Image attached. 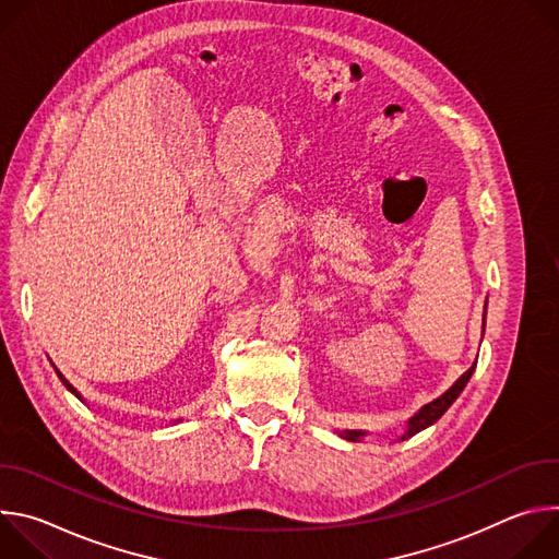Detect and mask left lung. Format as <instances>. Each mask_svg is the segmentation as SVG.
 I'll list each match as a JSON object with an SVG mask.
<instances>
[{"label":"left lung","instance_id":"left-lung-1","mask_svg":"<svg viewBox=\"0 0 559 559\" xmlns=\"http://www.w3.org/2000/svg\"><path fill=\"white\" fill-rule=\"evenodd\" d=\"M487 316V313H485ZM477 362V360H475ZM475 362H473V367L471 369H466L457 380H455V384L447 391V393H442L440 397H436L433 403H429V405H425L412 420H409V429H407V433L403 436V440L405 438H409V436H414V433H418V431H423V429H427L429 425H433L453 403H455V397L462 393V389L466 386V382H468V378H471V373H473V369H475ZM345 440H352V442H356V440H360L365 433L362 431H345V433H341Z\"/></svg>","mask_w":559,"mask_h":559}]
</instances>
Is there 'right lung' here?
Returning a JSON list of instances; mask_svg holds the SVG:
<instances>
[{
  "label": "right lung",
  "mask_w": 559,
  "mask_h": 559,
  "mask_svg": "<svg viewBox=\"0 0 559 559\" xmlns=\"http://www.w3.org/2000/svg\"><path fill=\"white\" fill-rule=\"evenodd\" d=\"M57 373H59V371H57ZM59 378H61V382H63V384H66V389H70V391H72V393H74V395H79V393H76V391H74V386H72V384H70V382H68V380H66V378H63V376H61V373H59Z\"/></svg>",
  "instance_id": "right-lung-1"
}]
</instances>
